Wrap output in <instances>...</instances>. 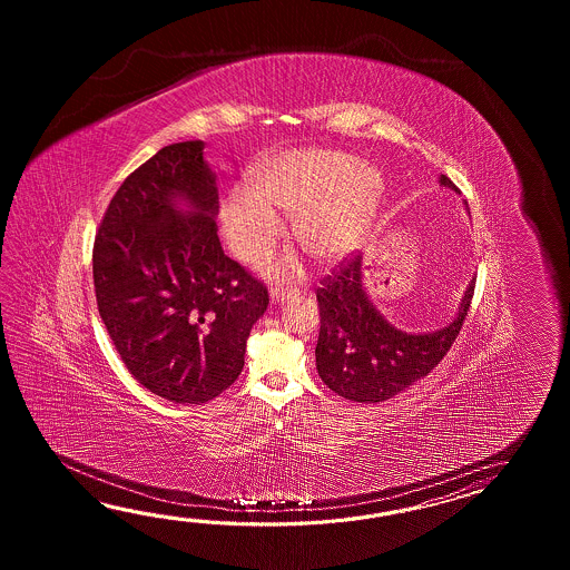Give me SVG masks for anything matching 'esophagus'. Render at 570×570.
<instances>
[{
  "label": "esophagus",
  "mask_w": 570,
  "mask_h": 570,
  "mask_svg": "<svg viewBox=\"0 0 570 570\" xmlns=\"http://www.w3.org/2000/svg\"><path fill=\"white\" fill-rule=\"evenodd\" d=\"M293 295H297V291L295 289H271V302L273 303H283L287 302L289 297H293Z\"/></svg>",
  "instance_id": "34e87169"
}]
</instances>
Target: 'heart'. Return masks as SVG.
I'll list each match as a JSON object with an SVG mask.
<instances>
[{"label": "heart", "mask_w": 570, "mask_h": 570, "mask_svg": "<svg viewBox=\"0 0 570 570\" xmlns=\"http://www.w3.org/2000/svg\"><path fill=\"white\" fill-rule=\"evenodd\" d=\"M381 195L383 177L358 158L338 150H293L258 173L256 189H232L222 207V226L232 250L256 261L283 236L275 206L295 216L293 234L307 255L338 263L363 244Z\"/></svg>", "instance_id": "obj_1"}]
</instances>
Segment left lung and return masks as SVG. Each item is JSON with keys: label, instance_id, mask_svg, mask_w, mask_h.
I'll list each match as a JSON object with an SVG mask.
<instances>
[{"label": "left lung", "instance_id": "obj_1", "mask_svg": "<svg viewBox=\"0 0 570 570\" xmlns=\"http://www.w3.org/2000/svg\"><path fill=\"white\" fill-rule=\"evenodd\" d=\"M444 187L456 191L446 175ZM474 281L464 293L459 315L449 326L428 334H407L391 326L376 312L363 289L361 256L344 258L317 287L320 336L315 364L322 381L351 401L391 400L424 379L436 366L461 332L471 309Z\"/></svg>", "mask_w": 570, "mask_h": 570}]
</instances>
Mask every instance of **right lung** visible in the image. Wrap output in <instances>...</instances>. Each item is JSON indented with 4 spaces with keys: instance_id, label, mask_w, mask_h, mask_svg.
I'll return each mask as SVG.
<instances>
[{
    "instance_id": "obj_1",
    "label": "right lung",
    "mask_w": 570,
    "mask_h": 570,
    "mask_svg": "<svg viewBox=\"0 0 570 570\" xmlns=\"http://www.w3.org/2000/svg\"><path fill=\"white\" fill-rule=\"evenodd\" d=\"M204 146H165L130 173L94 243L97 309L126 368L158 397L197 405L243 373L268 305L265 283L222 250Z\"/></svg>"
}]
</instances>
